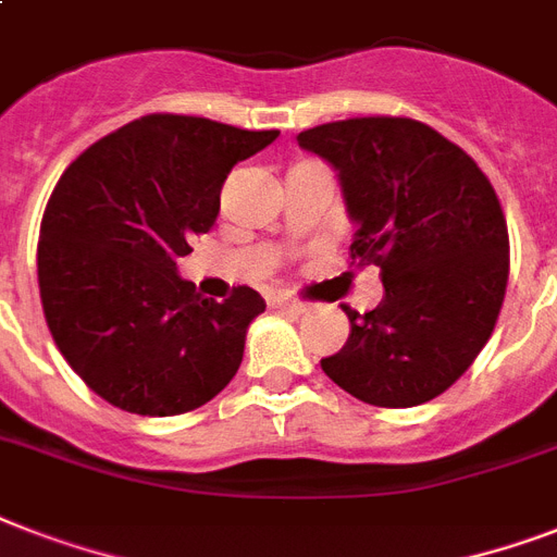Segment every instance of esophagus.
<instances>
[{
  "instance_id": "esophagus-1",
  "label": "esophagus",
  "mask_w": 557,
  "mask_h": 557,
  "mask_svg": "<svg viewBox=\"0 0 557 557\" xmlns=\"http://www.w3.org/2000/svg\"><path fill=\"white\" fill-rule=\"evenodd\" d=\"M271 306H277V309H283V312H292V314L306 312V304H300V300H295V297H274V300H271Z\"/></svg>"
}]
</instances>
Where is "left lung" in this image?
Returning a JSON list of instances; mask_svg holds the SVG:
<instances>
[{"mask_svg":"<svg viewBox=\"0 0 557 557\" xmlns=\"http://www.w3.org/2000/svg\"><path fill=\"white\" fill-rule=\"evenodd\" d=\"M338 170L358 231L349 257L379 265L372 312L344 306L349 338L321 367L375 407L431 401L492 338L509 283V231L476 161L413 117H349L297 135Z\"/></svg>","mask_w":557,"mask_h":557,"instance_id":"8db88e82","label":"left lung"}]
</instances>
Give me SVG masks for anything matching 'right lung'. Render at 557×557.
I'll use <instances>...</instances> for the list:
<instances>
[{"label": "right lung", "mask_w": 557, "mask_h": 557, "mask_svg": "<svg viewBox=\"0 0 557 557\" xmlns=\"http://www.w3.org/2000/svg\"><path fill=\"white\" fill-rule=\"evenodd\" d=\"M277 135L144 115L65 168L39 225V300L57 349L109 405L178 416L236 375L265 300L248 286L201 297L176 260L213 227L236 161Z\"/></svg>", "instance_id": "right-lung-1"}]
</instances>
